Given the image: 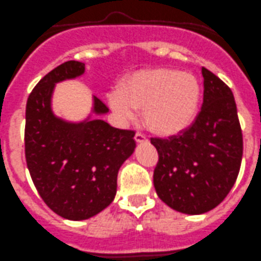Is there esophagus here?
Wrapping results in <instances>:
<instances>
[{"mask_svg":"<svg viewBox=\"0 0 261 261\" xmlns=\"http://www.w3.org/2000/svg\"><path fill=\"white\" fill-rule=\"evenodd\" d=\"M135 140L137 141L138 143H141V142H147V137H146V135H143V133H141V132L136 133Z\"/></svg>","mask_w":261,"mask_h":261,"instance_id":"34e87169","label":"esophagus"}]
</instances>
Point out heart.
Listing matches in <instances>:
<instances>
[{"instance_id":"b5f03b06","label":"heart","mask_w":261,"mask_h":261,"mask_svg":"<svg viewBox=\"0 0 261 261\" xmlns=\"http://www.w3.org/2000/svg\"><path fill=\"white\" fill-rule=\"evenodd\" d=\"M200 96V83L192 74L153 69L130 76L120 92L109 95V103L123 116L143 109V121L151 130L177 135L195 120Z\"/></svg>"}]
</instances>
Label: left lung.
<instances>
[{
  "label": "left lung",
  "mask_w": 261,
  "mask_h": 261,
  "mask_svg": "<svg viewBox=\"0 0 261 261\" xmlns=\"http://www.w3.org/2000/svg\"><path fill=\"white\" fill-rule=\"evenodd\" d=\"M201 71L203 102L192 125L168 140L151 138L159 153L156 193L168 206L191 215L210 212L227 197L244 152L232 91L206 68Z\"/></svg>",
  "instance_id": "1"
}]
</instances>
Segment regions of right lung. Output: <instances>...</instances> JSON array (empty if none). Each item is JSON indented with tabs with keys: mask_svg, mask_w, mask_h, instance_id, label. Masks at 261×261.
Masks as SVG:
<instances>
[{
	"mask_svg": "<svg viewBox=\"0 0 261 261\" xmlns=\"http://www.w3.org/2000/svg\"><path fill=\"white\" fill-rule=\"evenodd\" d=\"M84 73V64L66 61L37 83L27 101L25 160L32 180L47 206L69 220H84L114 200L121 164L136 147L135 130L118 129L101 119L69 123L55 116V84ZM108 106L93 97V113Z\"/></svg>",
	"mask_w": 261,
	"mask_h": 261,
	"instance_id": "obj_1",
	"label": "right lung"
}]
</instances>
